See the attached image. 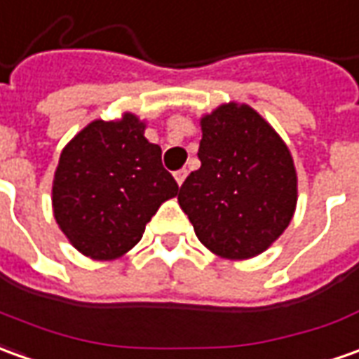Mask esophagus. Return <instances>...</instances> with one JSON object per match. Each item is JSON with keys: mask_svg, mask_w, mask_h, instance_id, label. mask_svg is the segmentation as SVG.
I'll return each mask as SVG.
<instances>
[{"mask_svg": "<svg viewBox=\"0 0 359 359\" xmlns=\"http://www.w3.org/2000/svg\"><path fill=\"white\" fill-rule=\"evenodd\" d=\"M184 179H187V169H180L175 172V180H177V184H179V187L184 182Z\"/></svg>", "mask_w": 359, "mask_h": 359, "instance_id": "esophagus-1", "label": "esophagus"}]
</instances>
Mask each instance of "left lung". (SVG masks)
I'll use <instances>...</instances> for the list:
<instances>
[{"label": "left lung", "mask_w": 359, "mask_h": 359, "mask_svg": "<svg viewBox=\"0 0 359 359\" xmlns=\"http://www.w3.org/2000/svg\"><path fill=\"white\" fill-rule=\"evenodd\" d=\"M200 169L179 204L198 238L226 259L265 251L291 224L297 170L277 131L248 104H222L200 119Z\"/></svg>", "instance_id": "obj_1"}]
</instances>
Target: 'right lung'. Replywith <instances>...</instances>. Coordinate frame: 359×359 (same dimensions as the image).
Masks as SVG:
<instances>
[{
    "instance_id": "1",
    "label": "right lung",
    "mask_w": 359,
    "mask_h": 359,
    "mask_svg": "<svg viewBox=\"0 0 359 359\" xmlns=\"http://www.w3.org/2000/svg\"><path fill=\"white\" fill-rule=\"evenodd\" d=\"M133 114L88 123L62 149L53 180V212L68 241L97 262L118 259L179 184Z\"/></svg>"
}]
</instances>
